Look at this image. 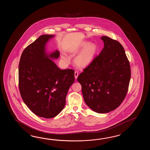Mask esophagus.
<instances>
[{"label": "esophagus", "mask_w": 150, "mask_h": 150, "mask_svg": "<svg viewBox=\"0 0 150 150\" xmlns=\"http://www.w3.org/2000/svg\"><path fill=\"white\" fill-rule=\"evenodd\" d=\"M78 75H79L78 72L77 71H75V72H74V77H75V79H77V78H78Z\"/></svg>", "instance_id": "esophagus-1"}]
</instances>
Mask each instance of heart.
<instances>
[{
  "label": "heart",
  "mask_w": 150,
  "mask_h": 150,
  "mask_svg": "<svg viewBox=\"0 0 150 150\" xmlns=\"http://www.w3.org/2000/svg\"><path fill=\"white\" fill-rule=\"evenodd\" d=\"M81 51V52L74 58V62L77 67L83 69L87 67L92 63L97 54L98 48L97 45L94 43H89V42L84 41L79 47L73 49L71 52L72 54H76ZM62 60L65 63L69 62V59L66 55L62 57Z\"/></svg>",
  "instance_id": "heart-1"
}]
</instances>
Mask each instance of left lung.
<instances>
[{"instance_id": "1", "label": "left lung", "mask_w": 150, "mask_h": 150, "mask_svg": "<svg viewBox=\"0 0 150 150\" xmlns=\"http://www.w3.org/2000/svg\"><path fill=\"white\" fill-rule=\"evenodd\" d=\"M104 48L78 76L86 105L98 113L115 110L125 99L131 78L130 66L120 42L108 36Z\"/></svg>"}]
</instances>
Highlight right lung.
Returning a JSON list of instances; mask_svg holds the SVG:
<instances>
[{"instance_id": "right-lung-1", "label": "right lung", "mask_w": 150, "mask_h": 150, "mask_svg": "<svg viewBox=\"0 0 150 150\" xmlns=\"http://www.w3.org/2000/svg\"><path fill=\"white\" fill-rule=\"evenodd\" d=\"M54 35H42L23 51L19 65V87L23 102L35 115L54 117L64 108L74 71L61 70L54 61L58 50L48 54L47 43Z\"/></svg>"}]
</instances>
